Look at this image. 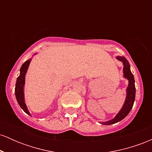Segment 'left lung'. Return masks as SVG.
Segmentation results:
<instances>
[{"label":"left lung","mask_w":152,"mask_h":152,"mask_svg":"<svg viewBox=\"0 0 152 152\" xmlns=\"http://www.w3.org/2000/svg\"><path fill=\"white\" fill-rule=\"evenodd\" d=\"M116 59L123 63L124 78H126L129 81L128 86L126 88V99H125L124 104L121 110L118 111V114L115 116L114 118L107 121H100V124L104 125L114 124L117 123V122L124 119L129 114L131 110H132L134 105V100H135V81H134V75L132 74V71L130 70L129 63L126 60V58L124 56H116Z\"/></svg>","instance_id":"obj_1"}]
</instances>
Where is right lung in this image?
I'll return each mask as SVG.
<instances>
[{
	"mask_svg": "<svg viewBox=\"0 0 152 152\" xmlns=\"http://www.w3.org/2000/svg\"><path fill=\"white\" fill-rule=\"evenodd\" d=\"M36 53H34L36 55ZM31 59L30 58L27 60L23 64L20 69V75L16 80V83H15V98H16L17 102H18L19 106L21 107V109L23 110L24 112L28 114L29 116H31V115L28 109L27 106H26L25 102V98H24V86H25V79H26V74L27 73L28 66L30 65V63L31 61Z\"/></svg>",
	"mask_w": 152,
	"mask_h": 152,
	"instance_id": "add662e5",
	"label": "right lung"
}]
</instances>
